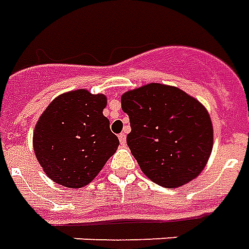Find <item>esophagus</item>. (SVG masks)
<instances>
[{"mask_svg": "<svg viewBox=\"0 0 249 249\" xmlns=\"http://www.w3.org/2000/svg\"><path fill=\"white\" fill-rule=\"evenodd\" d=\"M118 138H119V142H121L122 147H124V146H126V134L124 133L119 134V137H118Z\"/></svg>", "mask_w": 249, "mask_h": 249, "instance_id": "esophagus-1", "label": "esophagus"}]
</instances>
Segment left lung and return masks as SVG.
<instances>
[{
  "instance_id": "obj_1",
  "label": "left lung",
  "mask_w": 249,
  "mask_h": 249,
  "mask_svg": "<svg viewBox=\"0 0 249 249\" xmlns=\"http://www.w3.org/2000/svg\"><path fill=\"white\" fill-rule=\"evenodd\" d=\"M130 118L127 144L141 170L163 188L198 177L213 149V124L201 102L173 86L150 83L121 98Z\"/></svg>"
}]
</instances>
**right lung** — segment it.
<instances>
[{"label":"right lung","instance_id":"1","mask_svg":"<svg viewBox=\"0 0 249 249\" xmlns=\"http://www.w3.org/2000/svg\"><path fill=\"white\" fill-rule=\"evenodd\" d=\"M107 98L80 88L54 98L33 131V150L53 182L79 189L100 173L119 146L103 115Z\"/></svg>","mask_w":249,"mask_h":249}]
</instances>
